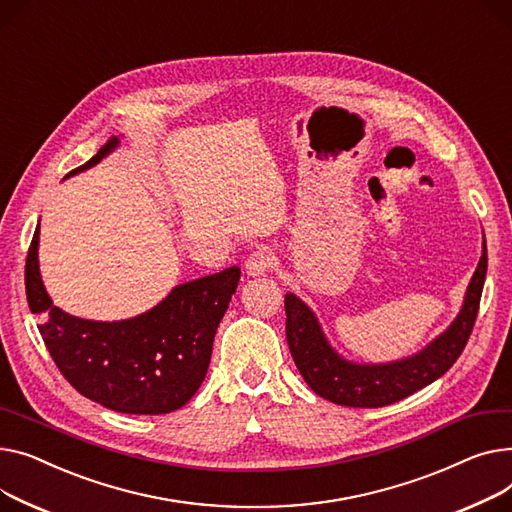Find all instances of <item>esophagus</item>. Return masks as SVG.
<instances>
[{"mask_svg": "<svg viewBox=\"0 0 512 512\" xmlns=\"http://www.w3.org/2000/svg\"><path fill=\"white\" fill-rule=\"evenodd\" d=\"M273 264H275L273 252H270L268 248H258L246 260V273L250 277H260V275H266L268 270L273 268Z\"/></svg>", "mask_w": 512, "mask_h": 512, "instance_id": "34e87169", "label": "esophagus"}]
</instances>
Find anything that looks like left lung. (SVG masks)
Returning <instances> with one entry per match:
<instances>
[{
	"mask_svg": "<svg viewBox=\"0 0 512 512\" xmlns=\"http://www.w3.org/2000/svg\"><path fill=\"white\" fill-rule=\"evenodd\" d=\"M486 268L488 254L484 246L457 320L422 353L386 366H353L343 362L324 341L310 308L293 293H287L285 330L299 374L316 395L345 407H384L413 395L415 390L448 372L463 353L477 318Z\"/></svg>",
	"mask_w": 512,
	"mask_h": 512,
	"instance_id": "obj_1",
	"label": "left lung"
}]
</instances>
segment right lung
<instances>
[{
    "label": "right lung",
    "mask_w": 512,
    "mask_h": 512,
    "mask_svg": "<svg viewBox=\"0 0 512 512\" xmlns=\"http://www.w3.org/2000/svg\"><path fill=\"white\" fill-rule=\"evenodd\" d=\"M115 144L111 138L68 175L97 165ZM37 248L39 227L26 254V299L30 312L43 316L39 333L64 378L86 399L119 413L161 415L184 407L206 376L239 266L175 287L157 308L132 320L93 322L51 304Z\"/></svg>",
    "instance_id": "obj_1"
}]
</instances>
